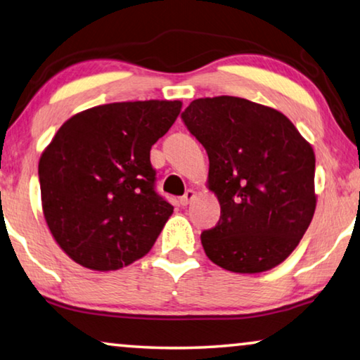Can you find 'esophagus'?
<instances>
[{"instance_id":"34e87169","label":"esophagus","mask_w":360,"mask_h":360,"mask_svg":"<svg viewBox=\"0 0 360 360\" xmlns=\"http://www.w3.org/2000/svg\"><path fill=\"white\" fill-rule=\"evenodd\" d=\"M195 195H197V193L195 192H193L192 189H189V191H186V193H184V195H182L181 197V205H182V207H187V205H189L192 200H193V198H195Z\"/></svg>"}]
</instances>
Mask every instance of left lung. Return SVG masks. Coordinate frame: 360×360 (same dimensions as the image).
I'll return each instance as SVG.
<instances>
[{
  "mask_svg": "<svg viewBox=\"0 0 360 360\" xmlns=\"http://www.w3.org/2000/svg\"><path fill=\"white\" fill-rule=\"evenodd\" d=\"M181 118L208 153V184L221 205L218 224L202 232L205 253L240 274L281 264L316 210L309 142L276 108L233 96L192 101Z\"/></svg>",
  "mask_w": 360,
  "mask_h": 360,
  "instance_id": "1",
  "label": "left lung"
}]
</instances>
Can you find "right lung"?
<instances>
[{
  "mask_svg": "<svg viewBox=\"0 0 360 360\" xmlns=\"http://www.w3.org/2000/svg\"><path fill=\"white\" fill-rule=\"evenodd\" d=\"M179 101L113 102L62 124L38 165L44 219L83 267L115 271L155 243L173 207L155 189L150 149Z\"/></svg>",
  "mask_w": 360,
  "mask_h": 360,
  "instance_id": "obj_1",
  "label": "right lung"
}]
</instances>
